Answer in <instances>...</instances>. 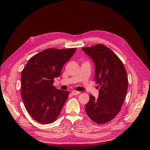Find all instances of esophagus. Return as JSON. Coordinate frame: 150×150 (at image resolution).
Segmentation results:
<instances>
[{
	"label": "esophagus",
	"mask_w": 150,
	"mask_h": 150,
	"mask_svg": "<svg viewBox=\"0 0 150 150\" xmlns=\"http://www.w3.org/2000/svg\"><path fill=\"white\" fill-rule=\"evenodd\" d=\"M72 93L74 95H77L80 93V92H78V91H72Z\"/></svg>",
	"instance_id": "34e87169"
}]
</instances>
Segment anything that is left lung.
Wrapping results in <instances>:
<instances>
[{
  "label": "left lung",
  "instance_id": "left-lung-1",
  "mask_svg": "<svg viewBox=\"0 0 150 150\" xmlns=\"http://www.w3.org/2000/svg\"><path fill=\"white\" fill-rule=\"evenodd\" d=\"M95 65V80L100 86L98 98L92 95L86 112L98 124L110 121L120 112L127 92L128 76L118 57L104 45L81 48Z\"/></svg>",
  "mask_w": 150,
  "mask_h": 150
}]
</instances>
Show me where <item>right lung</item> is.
Returning a JSON list of instances; mask_svg holds the SVG:
<instances>
[{
	"label": "right lung",
	"mask_w": 150,
	"mask_h": 150,
	"mask_svg": "<svg viewBox=\"0 0 150 150\" xmlns=\"http://www.w3.org/2000/svg\"><path fill=\"white\" fill-rule=\"evenodd\" d=\"M76 50L47 49L30 58L23 69L21 96L27 112L38 122L51 124L60 113L69 92L57 89L54 79Z\"/></svg>",
	"instance_id": "1"
}]
</instances>
